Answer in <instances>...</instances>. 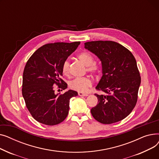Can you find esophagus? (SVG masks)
Listing matches in <instances>:
<instances>
[{
  "label": "esophagus",
  "mask_w": 159,
  "mask_h": 159,
  "mask_svg": "<svg viewBox=\"0 0 159 159\" xmlns=\"http://www.w3.org/2000/svg\"><path fill=\"white\" fill-rule=\"evenodd\" d=\"M79 96H84V97H87L88 96V94L86 93H84V92H79L78 93Z\"/></svg>",
  "instance_id": "34e87169"
}]
</instances>
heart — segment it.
<instances>
[{
  "label": "heart",
  "instance_id": "obj_1",
  "mask_svg": "<svg viewBox=\"0 0 159 159\" xmlns=\"http://www.w3.org/2000/svg\"><path fill=\"white\" fill-rule=\"evenodd\" d=\"M78 58L86 66L87 71L93 74H97L101 71L100 66L94 62L93 57L87 52H82L78 55ZM62 71L64 75H68L70 73V62L66 60L62 64ZM92 82L89 77H77L72 80L70 82V87L71 89L79 91L85 92L88 88L91 86Z\"/></svg>",
  "mask_w": 159,
  "mask_h": 159
}]
</instances>
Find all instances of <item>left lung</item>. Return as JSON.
Instances as JSON below:
<instances>
[{"instance_id":"1","label":"left lung","mask_w":159,"mask_h":159,"mask_svg":"<svg viewBox=\"0 0 159 159\" xmlns=\"http://www.w3.org/2000/svg\"><path fill=\"white\" fill-rule=\"evenodd\" d=\"M84 48L98 57L102 68V76L96 89L105 95L95 94L98 103L91 108V114L96 120L104 124L123 120L135 107L140 85L134 56L113 41L87 42Z\"/></svg>"}]
</instances>
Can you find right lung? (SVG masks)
<instances>
[{"label":"right lung","mask_w":159,"mask_h":159,"mask_svg":"<svg viewBox=\"0 0 159 159\" xmlns=\"http://www.w3.org/2000/svg\"><path fill=\"white\" fill-rule=\"evenodd\" d=\"M80 43L45 44L26 62L23 72L22 96L28 111L39 122L53 126L64 121L68 116L70 100L78 93L70 89L64 94H55L53 86L67 88V84L61 79L62 66Z\"/></svg>","instance_id":"obj_1"}]
</instances>
